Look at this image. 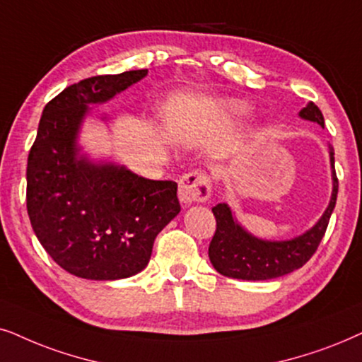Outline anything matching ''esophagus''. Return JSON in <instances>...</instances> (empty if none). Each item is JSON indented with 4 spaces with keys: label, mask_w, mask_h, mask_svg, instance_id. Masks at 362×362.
Instances as JSON below:
<instances>
[{
    "label": "esophagus",
    "mask_w": 362,
    "mask_h": 362,
    "mask_svg": "<svg viewBox=\"0 0 362 362\" xmlns=\"http://www.w3.org/2000/svg\"><path fill=\"white\" fill-rule=\"evenodd\" d=\"M210 178L200 170L185 173L178 182V199L185 206L195 204V202H205L210 197Z\"/></svg>",
    "instance_id": "esophagus-1"
}]
</instances>
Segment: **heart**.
<instances>
[{
    "mask_svg": "<svg viewBox=\"0 0 362 362\" xmlns=\"http://www.w3.org/2000/svg\"><path fill=\"white\" fill-rule=\"evenodd\" d=\"M248 112H250L248 105L237 99L221 100V103L218 104V110H216L218 117L221 120H226V122H230V120L242 119V117H245V115H248Z\"/></svg>",
    "mask_w": 362,
    "mask_h": 362,
    "instance_id": "obj_1",
    "label": "heart"
}]
</instances>
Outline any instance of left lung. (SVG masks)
Returning a JSON list of instances; mask_svg holds the SVG:
<instances>
[{
    "label": "left lung",
    "mask_w": 362,
    "mask_h": 362,
    "mask_svg": "<svg viewBox=\"0 0 362 362\" xmlns=\"http://www.w3.org/2000/svg\"><path fill=\"white\" fill-rule=\"evenodd\" d=\"M298 115L303 120L316 122L321 127L325 125L321 110L313 103H308L306 107H303ZM327 152H329L332 180L329 204L322 211L320 220L298 237L290 240L259 238L240 223L228 204L223 202L211 209L216 218V231L209 247V258L216 272L228 278L263 281V279L285 276V274L301 268L313 257L321 238L325 237V231L336 205V197H338L334 148L329 144H327Z\"/></svg>",
    "instance_id": "obj_1"
}]
</instances>
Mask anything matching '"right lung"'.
<instances>
[{
	"label": "right lung",
	"mask_w": 362,
	"mask_h": 362,
	"mask_svg": "<svg viewBox=\"0 0 362 362\" xmlns=\"http://www.w3.org/2000/svg\"><path fill=\"white\" fill-rule=\"evenodd\" d=\"M146 76L147 69L89 77L42 110L28 157V215L42 248L74 276L114 281L142 272L156 237L180 211L175 182L144 178L79 144L90 105Z\"/></svg>",
	"instance_id": "obj_1"
}]
</instances>
